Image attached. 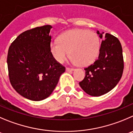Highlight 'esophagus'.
Listing matches in <instances>:
<instances>
[{
    "label": "esophagus",
    "instance_id": "obj_1",
    "mask_svg": "<svg viewBox=\"0 0 133 133\" xmlns=\"http://www.w3.org/2000/svg\"><path fill=\"white\" fill-rule=\"evenodd\" d=\"M74 70V69H71V68H66V71H67V72H72Z\"/></svg>",
    "mask_w": 133,
    "mask_h": 133
}]
</instances>
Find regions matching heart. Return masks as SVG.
Instances as JSON below:
<instances>
[{
  "mask_svg": "<svg viewBox=\"0 0 133 133\" xmlns=\"http://www.w3.org/2000/svg\"><path fill=\"white\" fill-rule=\"evenodd\" d=\"M101 40L96 32L85 29H71L62 33L58 41L50 43L54 59L63 63L70 54L73 62L81 66L93 63L99 55Z\"/></svg>",
  "mask_w": 133,
  "mask_h": 133,
  "instance_id": "b5f03b06",
  "label": "heart"
}]
</instances>
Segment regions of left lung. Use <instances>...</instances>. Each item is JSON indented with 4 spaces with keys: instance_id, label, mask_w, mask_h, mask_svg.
<instances>
[{
    "instance_id": "1",
    "label": "left lung",
    "mask_w": 133,
    "mask_h": 133,
    "mask_svg": "<svg viewBox=\"0 0 133 133\" xmlns=\"http://www.w3.org/2000/svg\"><path fill=\"white\" fill-rule=\"evenodd\" d=\"M98 59L85 68V76L79 83L82 89L89 95L98 97L116 87L121 79L124 68L122 47L117 38L109 33L103 35Z\"/></svg>"
}]
</instances>
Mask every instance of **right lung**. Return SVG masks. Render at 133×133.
Segmentation results:
<instances>
[{
  "label": "right lung",
  "instance_id": "add662e5",
  "mask_svg": "<svg viewBox=\"0 0 133 133\" xmlns=\"http://www.w3.org/2000/svg\"><path fill=\"white\" fill-rule=\"evenodd\" d=\"M51 28L48 25L25 31L8 49L10 82L19 94L31 101L48 98L65 71L50 51Z\"/></svg>",
  "mask_w": 133,
  "mask_h": 133
}]
</instances>
